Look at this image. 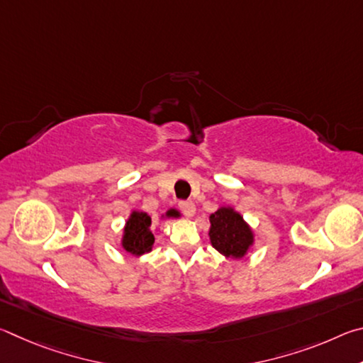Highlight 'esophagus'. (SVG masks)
<instances>
[{
  "instance_id": "1",
  "label": "esophagus",
  "mask_w": 363,
  "mask_h": 363,
  "mask_svg": "<svg viewBox=\"0 0 363 363\" xmlns=\"http://www.w3.org/2000/svg\"><path fill=\"white\" fill-rule=\"evenodd\" d=\"M179 208H181V211L186 214V216H194L195 214V205H194V201H179Z\"/></svg>"
}]
</instances>
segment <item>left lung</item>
<instances>
[{"mask_svg":"<svg viewBox=\"0 0 363 363\" xmlns=\"http://www.w3.org/2000/svg\"><path fill=\"white\" fill-rule=\"evenodd\" d=\"M210 240L213 248L232 259H240L253 247L255 235L240 213L220 206L210 216Z\"/></svg>","mask_w":363,"mask_h":363,"instance_id":"left-lung-1","label":"left lung"}]
</instances>
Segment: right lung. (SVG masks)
<instances>
[{
  "label": "right lung",
  "mask_w": 363,
  "mask_h": 363,
  "mask_svg": "<svg viewBox=\"0 0 363 363\" xmlns=\"http://www.w3.org/2000/svg\"><path fill=\"white\" fill-rule=\"evenodd\" d=\"M152 219L144 211H133L123 230L121 247L133 256H143L149 253L155 242V237L150 230Z\"/></svg>",
  "instance_id": "right-lung-1"
}]
</instances>
